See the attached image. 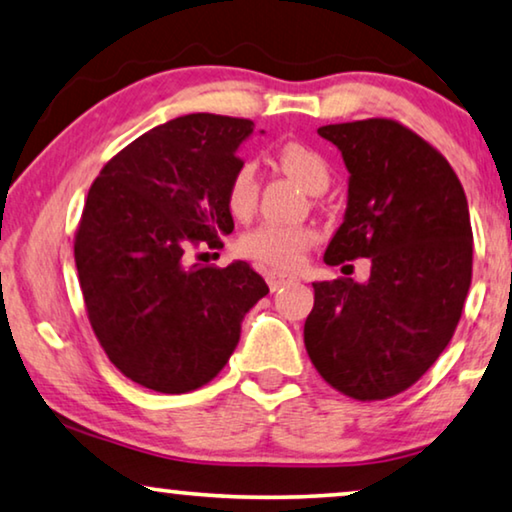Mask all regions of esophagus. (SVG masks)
<instances>
[{
    "label": "esophagus",
    "instance_id": "esophagus-1",
    "mask_svg": "<svg viewBox=\"0 0 512 512\" xmlns=\"http://www.w3.org/2000/svg\"><path fill=\"white\" fill-rule=\"evenodd\" d=\"M294 278L287 276V273H280V271H269L266 273V285H269L271 292H276V289L285 287L287 282H292Z\"/></svg>",
    "mask_w": 512,
    "mask_h": 512
}]
</instances>
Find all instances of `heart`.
I'll return each instance as SVG.
<instances>
[{
    "label": "heart",
    "mask_w": 512,
    "mask_h": 512,
    "mask_svg": "<svg viewBox=\"0 0 512 512\" xmlns=\"http://www.w3.org/2000/svg\"><path fill=\"white\" fill-rule=\"evenodd\" d=\"M282 170L299 179L310 193H322L331 181V167L326 158L303 142H282L276 151ZM259 197V174L253 160H241L234 167L225 186V202L232 216L246 218L253 213ZM317 241V232L308 225H285L264 220L241 234L239 253L273 269H294Z\"/></svg>",
    "instance_id": "heart-1"
}]
</instances>
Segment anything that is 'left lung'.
Returning a JSON list of instances; mask_svg holds the SVG:
<instances>
[{
	"label": "left lung",
	"instance_id": "1",
	"mask_svg": "<svg viewBox=\"0 0 512 512\" xmlns=\"http://www.w3.org/2000/svg\"><path fill=\"white\" fill-rule=\"evenodd\" d=\"M349 170L345 223L326 248L338 266L370 259V280L315 282L303 342L319 375L347 398H393L451 342L471 285L467 195L430 142L395 119L317 128Z\"/></svg>",
	"mask_w": 512,
	"mask_h": 512
}]
</instances>
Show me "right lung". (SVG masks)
Returning a JSON list of instances; mask_svg holds the SVG:
<instances>
[{
  "mask_svg": "<svg viewBox=\"0 0 512 512\" xmlns=\"http://www.w3.org/2000/svg\"><path fill=\"white\" fill-rule=\"evenodd\" d=\"M253 121L197 112L151 128L114 154L75 230L87 317L114 368L158 393L218 375L241 319L269 294L248 262L190 264L234 230L225 186Z\"/></svg>",
  "mask_w": 512,
  "mask_h": 512,
  "instance_id": "add662e5",
  "label": "right lung"
}]
</instances>
